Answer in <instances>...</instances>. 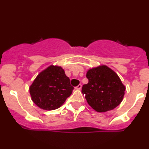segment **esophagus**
Masks as SVG:
<instances>
[{"instance_id":"obj_1","label":"esophagus","mask_w":149,"mask_h":149,"mask_svg":"<svg viewBox=\"0 0 149 149\" xmlns=\"http://www.w3.org/2000/svg\"><path fill=\"white\" fill-rule=\"evenodd\" d=\"M81 88H82V85H78L75 89H77V90H80V89H81Z\"/></svg>"}]
</instances>
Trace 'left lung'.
Instances as JSON below:
<instances>
[{
  "label": "left lung",
  "mask_w": 149,
  "mask_h": 149,
  "mask_svg": "<svg viewBox=\"0 0 149 149\" xmlns=\"http://www.w3.org/2000/svg\"><path fill=\"white\" fill-rule=\"evenodd\" d=\"M86 77L88 83L84 85L82 93L87 103L98 112L115 108L123 101L126 87L119 76L106 65L89 69Z\"/></svg>",
  "instance_id": "1"
}]
</instances>
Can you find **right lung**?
<instances>
[{"instance_id": "1", "label": "right lung", "mask_w": 149, "mask_h": 149, "mask_svg": "<svg viewBox=\"0 0 149 149\" xmlns=\"http://www.w3.org/2000/svg\"><path fill=\"white\" fill-rule=\"evenodd\" d=\"M73 89L62 67L53 64L41 71L29 87L32 101L37 107L45 110L60 107Z\"/></svg>"}]
</instances>
